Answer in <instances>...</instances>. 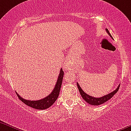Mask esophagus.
I'll return each mask as SVG.
<instances>
[{"label":"esophagus","instance_id":"esophagus-1","mask_svg":"<svg viewBox=\"0 0 131 131\" xmlns=\"http://www.w3.org/2000/svg\"><path fill=\"white\" fill-rule=\"evenodd\" d=\"M72 64V61L70 58H67L66 59L65 63H64V68L66 69H70V68L71 67Z\"/></svg>","mask_w":131,"mask_h":131}]
</instances>
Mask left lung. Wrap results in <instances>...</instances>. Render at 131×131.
I'll return each mask as SVG.
<instances>
[{"label":"left lung","instance_id":"1","mask_svg":"<svg viewBox=\"0 0 131 131\" xmlns=\"http://www.w3.org/2000/svg\"><path fill=\"white\" fill-rule=\"evenodd\" d=\"M106 30L107 33L108 34V35H109V36H110L112 38H113L112 36V35H110V32L108 31V29H106ZM77 86H78V89H79V91H80V95H81L83 99V100H85L86 102H88V104H91V105L98 106V105H100V104H102L104 103V102H106V101H108V100L110 99H111V98L112 97V96H114V95H115L116 93H117V91L119 90V88L120 85H119V86L117 88V89H115V90H114V91L111 92L110 93L108 94V95H104V96H101V97H99V98L93 97V96H90V95H88L87 93H85V92L82 90V89L81 88V87L80 86V85L78 84V83H77Z\"/></svg>","mask_w":131,"mask_h":131}]
</instances>
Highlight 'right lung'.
<instances>
[{
    "instance_id": "right-lung-1",
    "label": "right lung",
    "mask_w": 131,
    "mask_h": 131,
    "mask_svg": "<svg viewBox=\"0 0 131 131\" xmlns=\"http://www.w3.org/2000/svg\"><path fill=\"white\" fill-rule=\"evenodd\" d=\"M63 75H64V72H63V69L61 68L59 75L58 79H57V83L55 84L53 90L52 91L51 94H49L46 97L43 98V99L39 100V101H28V100L23 99L21 96H20L17 93V92H16V94H17L19 99L23 103L25 104L26 105L38 110L47 109V108H49V107L51 106L55 102V101L57 99V98H58L59 95L60 89H61V84H62V82H63Z\"/></svg>"
}]
</instances>
